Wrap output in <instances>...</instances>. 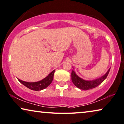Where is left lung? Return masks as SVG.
<instances>
[{
    "label": "left lung",
    "instance_id": "8db88e82",
    "mask_svg": "<svg viewBox=\"0 0 124 124\" xmlns=\"http://www.w3.org/2000/svg\"><path fill=\"white\" fill-rule=\"evenodd\" d=\"M110 68L108 70L105 74H104L101 77L99 78L98 79H94L92 80H84L79 76L77 75L74 70H72L71 72V80L72 83L78 88L83 90H88L90 89L95 88L99 85H100L104 80L107 78L109 72Z\"/></svg>",
    "mask_w": 124,
    "mask_h": 124
}]
</instances>
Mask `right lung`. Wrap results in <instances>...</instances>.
Returning <instances> with one entry per match:
<instances>
[{
  "label": "right lung",
  "mask_w": 124,
  "mask_h": 124,
  "mask_svg": "<svg viewBox=\"0 0 124 124\" xmlns=\"http://www.w3.org/2000/svg\"><path fill=\"white\" fill-rule=\"evenodd\" d=\"M54 72H55V70L51 72L46 77L39 82H28L23 81L19 79H18V80L21 84H23V85L31 90L34 91H41L46 88L50 85L53 81V79Z\"/></svg>",
  "instance_id": "right-lung-1"
}]
</instances>
